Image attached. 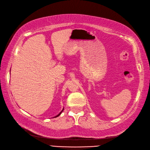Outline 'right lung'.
Here are the masks:
<instances>
[{
  "instance_id": "right-lung-1",
  "label": "right lung",
  "mask_w": 150,
  "mask_h": 150,
  "mask_svg": "<svg viewBox=\"0 0 150 150\" xmlns=\"http://www.w3.org/2000/svg\"><path fill=\"white\" fill-rule=\"evenodd\" d=\"M63 110H64V108H63V110H62V111H61V112H60V113H59V115H57V116H55V117H57V116H59V115H61V112H62V111H63Z\"/></svg>"
}]
</instances>
